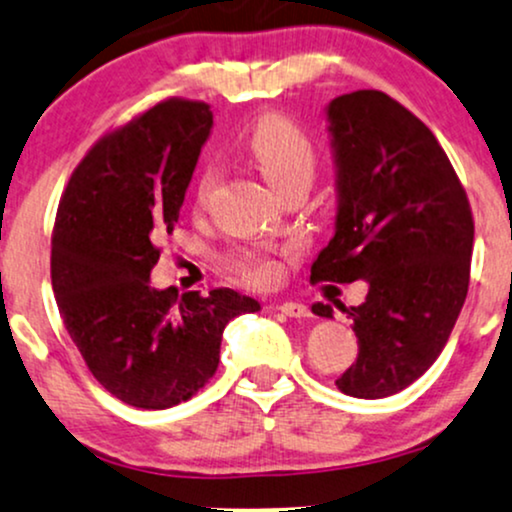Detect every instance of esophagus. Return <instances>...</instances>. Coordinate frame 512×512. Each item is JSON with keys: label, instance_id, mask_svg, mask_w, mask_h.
<instances>
[{"label": "esophagus", "instance_id": "1", "mask_svg": "<svg viewBox=\"0 0 512 512\" xmlns=\"http://www.w3.org/2000/svg\"><path fill=\"white\" fill-rule=\"evenodd\" d=\"M278 309L282 311V314L290 316V318H309L311 316L309 306H304V304H299V302H282Z\"/></svg>", "mask_w": 512, "mask_h": 512}]
</instances>
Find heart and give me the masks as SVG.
Instances as JSON below:
<instances>
[{
    "label": "heart",
    "instance_id": "obj_1",
    "mask_svg": "<svg viewBox=\"0 0 512 512\" xmlns=\"http://www.w3.org/2000/svg\"><path fill=\"white\" fill-rule=\"evenodd\" d=\"M242 150L251 165L275 191H285L292 184H311L316 172V148L306 131L282 112L261 114L242 138ZM218 170L208 165L196 184V206H206L218 186ZM227 266L237 278L249 285H270L278 278L275 261L261 251H237Z\"/></svg>",
    "mask_w": 512,
    "mask_h": 512
}]
</instances>
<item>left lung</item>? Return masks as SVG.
<instances>
[{
    "label": "left lung",
    "mask_w": 512,
    "mask_h": 512,
    "mask_svg": "<svg viewBox=\"0 0 512 512\" xmlns=\"http://www.w3.org/2000/svg\"><path fill=\"white\" fill-rule=\"evenodd\" d=\"M328 122L340 201L311 282L369 285L362 304L342 306L359 354L335 386L388 398L417 381L453 333L470 287L472 208L429 126L390 95H340ZM311 309L333 318L328 304Z\"/></svg>",
    "instance_id": "left-lung-1"
}]
</instances>
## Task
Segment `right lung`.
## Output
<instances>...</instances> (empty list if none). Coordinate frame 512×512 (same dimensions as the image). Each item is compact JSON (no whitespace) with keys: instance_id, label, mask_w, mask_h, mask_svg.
<instances>
[{"instance_id":"1","label":"right lung","mask_w":512,"mask_h":512,"mask_svg":"<svg viewBox=\"0 0 512 512\" xmlns=\"http://www.w3.org/2000/svg\"><path fill=\"white\" fill-rule=\"evenodd\" d=\"M213 126L206 102L170 98L110 131L78 162L52 230V290L88 371L141 410L186 402L215 376L222 330L261 309L227 290L150 287Z\"/></svg>"}]
</instances>
